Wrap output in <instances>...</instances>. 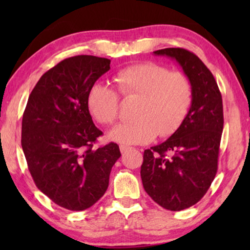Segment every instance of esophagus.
<instances>
[{
  "label": "esophagus",
  "mask_w": 250,
  "mask_h": 250,
  "mask_svg": "<svg viewBox=\"0 0 250 250\" xmlns=\"http://www.w3.org/2000/svg\"><path fill=\"white\" fill-rule=\"evenodd\" d=\"M119 149H121V152L122 153H124V152L127 151V150L131 149V148H129V146H119Z\"/></svg>",
  "instance_id": "obj_1"
}]
</instances>
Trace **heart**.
<instances>
[{
  "label": "heart",
  "instance_id": "obj_1",
  "mask_svg": "<svg viewBox=\"0 0 250 250\" xmlns=\"http://www.w3.org/2000/svg\"><path fill=\"white\" fill-rule=\"evenodd\" d=\"M116 90L125 100L138 99L135 119L121 123L109 133L114 141L126 145L148 143L175 133L192 102V83L183 71H172L155 62L132 64L114 77ZM87 107L100 124L111 125L119 116V99L107 85L94 84L87 94Z\"/></svg>",
  "mask_w": 250,
  "mask_h": 250
}]
</instances>
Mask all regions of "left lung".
<instances>
[{"label": "left lung", "instance_id": "1", "mask_svg": "<svg viewBox=\"0 0 250 250\" xmlns=\"http://www.w3.org/2000/svg\"><path fill=\"white\" fill-rule=\"evenodd\" d=\"M175 59L192 83V102L182 125L162 145L145 150L141 179L146 192L163 208L179 211L197 204L217 172L223 132V102L210 70L182 47L153 52Z\"/></svg>", "mask_w": 250, "mask_h": 250}]
</instances>
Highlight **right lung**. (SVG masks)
I'll list each match as a JSON object with an SVG mask.
<instances>
[{"mask_svg": "<svg viewBox=\"0 0 250 250\" xmlns=\"http://www.w3.org/2000/svg\"><path fill=\"white\" fill-rule=\"evenodd\" d=\"M110 60L67 58L42 75L30 93L21 125V146L36 187L69 210L90 208L104 196L121 157L114 142L93 148L102 132L94 125L87 94Z\"/></svg>", "mask_w": 250, "mask_h": 250, "instance_id": "obj_1", "label": "right lung"}]
</instances>
